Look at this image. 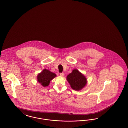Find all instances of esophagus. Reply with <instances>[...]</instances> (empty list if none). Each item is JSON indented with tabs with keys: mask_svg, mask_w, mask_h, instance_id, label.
I'll return each mask as SVG.
<instances>
[{
	"mask_svg": "<svg viewBox=\"0 0 128 128\" xmlns=\"http://www.w3.org/2000/svg\"><path fill=\"white\" fill-rule=\"evenodd\" d=\"M60 75L61 76H64V73H61L60 74Z\"/></svg>",
	"mask_w": 128,
	"mask_h": 128,
	"instance_id": "esophagus-1",
	"label": "esophagus"
}]
</instances>
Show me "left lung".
Wrapping results in <instances>:
<instances>
[{"instance_id":"obj_1","label":"left lung","mask_w":128,"mask_h":128,"mask_svg":"<svg viewBox=\"0 0 128 128\" xmlns=\"http://www.w3.org/2000/svg\"><path fill=\"white\" fill-rule=\"evenodd\" d=\"M66 78L71 88L74 90H81L87 83L86 78L78 70H73L72 72L69 74Z\"/></svg>"}]
</instances>
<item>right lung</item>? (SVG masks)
<instances>
[{"instance_id": "add662e5", "label": "right lung", "mask_w": 128, "mask_h": 128, "mask_svg": "<svg viewBox=\"0 0 128 128\" xmlns=\"http://www.w3.org/2000/svg\"><path fill=\"white\" fill-rule=\"evenodd\" d=\"M56 76V74L47 70H44L38 76L37 79L39 83L44 87L47 86L50 81Z\"/></svg>"}]
</instances>
